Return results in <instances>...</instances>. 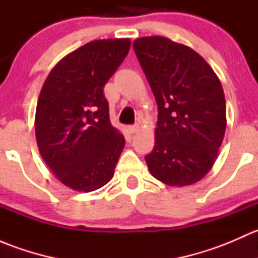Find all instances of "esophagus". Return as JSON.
<instances>
[{
    "mask_svg": "<svg viewBox=\"0 0 258 258\" xmlns=\"http://www.w3.org/2000/svg\"><path fill=\"white\" fill-rule=\"evenodd\" d=\"M139 130H140V126H139V124H132V126H130V127H128L130 134H136V132L139 131Z\"/></svg>",
    "mask_w": 258,
    "mask_h": 258,
    "instance_id": "obj_1",
    "label": "esophagus"
}]
</instances>
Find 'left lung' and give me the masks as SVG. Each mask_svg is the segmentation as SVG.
<instances>
[{
  "label": "left lung",
  "mask_w": 258,
  "mask_h": 258,
  "mask_svg": "<svg viewBox=\"0 0 258 258\" xmlns=\"http://www.w3.org/2000/svg\"><path fill=\"white\" fill-rule=\"evenodd\" d=\"M134 49L158 108L148 170L170 186L195 183L211 170L225 136L220 80L197 52L166 37L139 38Z\"/></svg>",
  "instance_id": "8db88e82"
}]
</instances>
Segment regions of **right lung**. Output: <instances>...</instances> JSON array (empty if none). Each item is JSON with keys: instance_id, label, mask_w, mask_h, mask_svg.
<instances>
[{"instance_id": "1", "label": "right lung", "mask_w": 258, "mask_h": 258, "mask_svg": "<svg viewBox=\"0 0 258 258\" xmlns=\"http://www.w3.org/2000/svg\"><path fill=\"white\" fill-rule=\"evenodd\" d=\"M130 40L86 43L54 66L36 108L40 153L57 178L76 191L105 186L114 173L124 137L111 124L103 93L123 62Z\"/></svg>"}]
</instances>
